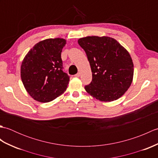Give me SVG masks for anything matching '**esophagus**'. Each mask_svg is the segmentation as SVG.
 <instances>
[{
	"label": "esophagus",
	"instance_id": "esophagus-1",
	"mask_svg": "<svg viewBox=\"0 0 158 158\" xmlns=\"http://www.w3.org/2000/svg\"><path fill=\"white\" fill-rule=\"evenodd\" d=\"M76 77H80V73H77L76 75H75Z\"/></svg>",
	"mask_w": 158,
	"mask_h": 158
}]
</instances>
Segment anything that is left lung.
Returning <instances> with one entry per match:
<instances>
[{
    "label": "left lung",
    "instance_id": "1",
    "mask_svg": "<svg viewBox=\"0 0 158 158\" xmlns=\"http://www.w3.org/2000/svg\"><path fill=\"white\" fill-rule=\"evenodd\" d=\"M78 43L86 53L92 73L86 92L100 101L119 98L133 79L134 64L128 52L109 36H86Z\"/></svg>",
    "mask_w": 158,
    "mask_h": 158
}]
</instances>
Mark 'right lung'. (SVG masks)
<instances>
[{
    "mask_svg": "<svg viewBox=\"0 0 158 158\" xmlns=\"http://www.w3.org/2000/svg\"><path fill=\"white\" fill-rule=\"evenodd\" d=\"M65 39H48L30 50L21 65V79L32 98L48 102L66 91L69 76L63 71L61 52Z\"/></svg>",
    "mask_w": 158,
    "mask_h": 158,
    "instance_id": "right-lung-1",
    "label": "right lung"
}]
</instances>
